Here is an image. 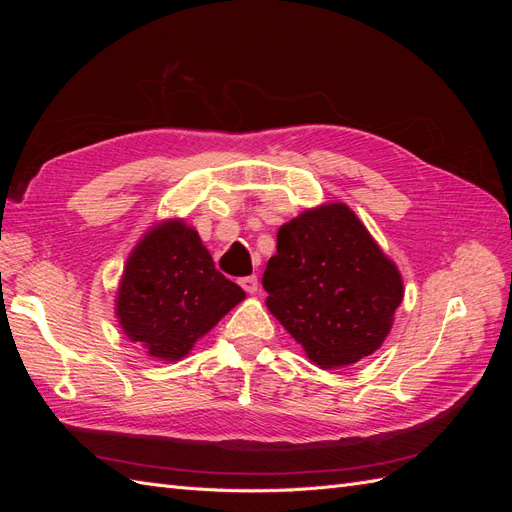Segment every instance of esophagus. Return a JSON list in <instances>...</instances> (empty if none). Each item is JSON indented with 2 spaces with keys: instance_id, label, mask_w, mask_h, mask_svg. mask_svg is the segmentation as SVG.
<instances>
[{
  "instance_id": "obj_1",
  "label": "esophagus",
  "mask_w": 512,
  "mask_h": 512,
  "mask_svg": "<svg viewBox=\"0 0 512 512\" xmlns=\"http://www.w3.org/2000/svg\"><path fill=\"white\" fill-rule=\"evenodd\" d=\"M239 284H241V288H243L247 294H254V292L258 290V277H256V275L241 277Z\"/></svg>"
}]
</instances>
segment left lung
I'll list each match as a JSON object with an SVG mask.
<instances>
[{"label":"left lung","mask_w":512,"mask_h":512,"mask_svg":"<svg viewBox=\"0 0 512 512\" xmlns=\"http://www.w3.org/2000/svg\"><path fill=\"white\" fill-rule=\"evenodd\" d=\"M262 286L269 312L322 369L374 354L404 299L395 262L344 203L307 209L280 228Z\"/></svg>","instance_id":"8db88e82"}]
</instances>
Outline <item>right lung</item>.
I'll return each instance as SVG.
<instances>
[{"label":"right lung","instance_id":"add662e5","mask_svg":"<svg viewBox=\"0 0 512 512\" xmlns=\"http://www.w3.org/2000/svg\"><path fill=\"white\" fill-rule=\"evenodd\" d=\"M243 299L241 286L215 269L198 232L183 220H166L128 256L115 312L130 342L173 363Z\"/></svg>","mask_w":512,"mask_h":512}]
</instances>
